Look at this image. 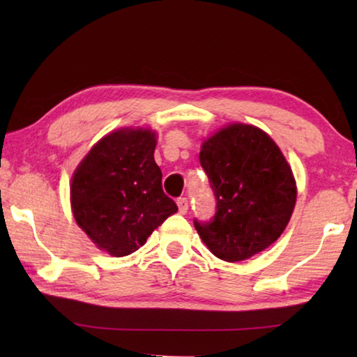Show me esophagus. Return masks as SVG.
Listing matches in <instances>:
<instances>
[{
  "instance_id": "1",
  "label": "esophagus",
  "mask_w": 357,
  "mask_h": 357,
  "mask_svg": "<svg viewBox=\"0 0 357 357\" xmlns=\"http://www.w3.org/2000/svg\"><path fill=\"white\" fill-rule=\"evenodd\" d=\"M176 204H178L179 213L185 215V213H187V210H188V201H187V198H178Z\"/></svg>"
}]
</instances>
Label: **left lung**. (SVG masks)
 I'll list each match as a JSON object with an SVG mask.
<instances>
[{
  "instance_id": "left-lung-1",
  "label": "left lung",
  "mask_w": 357,
  "mask_h": 357,
  "mask_svg": "<svg viewBox=\"0 0 357 357\" xmlns=\"http://www.w3.org/2000/svg\"><path fill=\"white\" fill-rule=\"evenodd\" d=\"M199 161L216 198L210 221L195 229L216 257L239 262L275 242L296 204L293 173L276 142L261 128L230 124L204 141Z\"/></svg>"
}]
</instances>
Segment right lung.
Instances as JSON below:
<instances>
[{
	"mask_svg": "<svg viewBox=\"0 0 357 357\" xmlns=\"http://www.w3.org/2000/svg\"><path fill=\"white\" fill-rule=\"evenodd\" d=\"M155 147V132L121 128L98 141L73 173L75 221L112 256L136 252L158 225L178 211L162 190Z\"/></svg>",
	"mask_w": 357,
	"mask_h": 357,
	"instance_id": "right-lung-1",
	"label": "right lung"
}]
</instances>
